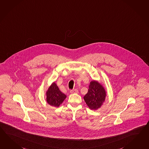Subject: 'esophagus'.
<instances>
[{
  "label": "esophagus",
  "mask_w": 149,
  "mask_h": 149,
  "mask_svg": "<svg viewBox=\"0 0 149 149\" xmlns=\"http://www.w3.org/2000/svg\"><path fill=\"white\" fill-rule=\"evenodd\" d=\"M70 93H79V91H78V90L75 89L70 90Z\"/></svg>",
  "instance_id": "esophagus-1"
}]
</instances>
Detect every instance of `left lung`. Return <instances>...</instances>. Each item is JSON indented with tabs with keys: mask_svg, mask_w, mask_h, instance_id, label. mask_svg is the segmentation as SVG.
<instances>
[{
	"mask_svg": "<svg viewBox=\"0 0 149 149\" xmlns=\"http://www.w3.org/2000/svg\"><path fill=\"white\" fill-rule=\"evenodd\" d=\"M106 91L98 81H93L90 83L88 91L83 98L90 109L96 110L99 109L106 98Z\"/></svg>",
	"mask_w": 149,
	"mask_h": 149,
	"instance_id": "8db88e82",
	"label": "left lung"
}]
</instances>
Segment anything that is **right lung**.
<instances>
[{"mask_svg":"<svg viewBox=\"0 0 149 149\" xmlns=\"http://www.w3.org/2000/svg\"><path fill=\"white\" fill-rule=\"evenodd\" d=\"M46 101L51 106L58 107L66 99V95L60 91L56 83L53 82L46 93Z\"/></svg>","mask_w":149,"mask_h":149,"instance_id":"1","label":"right lung"}]
</instances>
